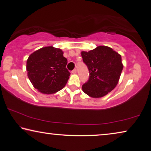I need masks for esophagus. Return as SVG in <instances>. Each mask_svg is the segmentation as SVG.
<instances>
[{
	"mask_svg": "<svg viewBox=\"0 0 151 151\" xmlns=\"http://www.w3.org/2000/svg\"><path fill=\"white\" fill-rule=\"evenodd\" d=\"M72 73H73V74L76 73V68H75V69H73V70H72Z\"/></svg>",
	"mask_w": 151,
	"mask_h": 151,
	"instance_id": "esophagus-1",
	"label": "esophagus"
}]
</instances>
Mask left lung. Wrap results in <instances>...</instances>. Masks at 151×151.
Listing matches in <instances>:
<instances>
[{"label": "left lung", "instance_id": "left-lung-1", "mask_svg": "<svg viewBox=\"0 0 151 151\" xmlns=\"http://www.w3.org/2000/svg\"><path fill=\"white\" fill-rule=\"evenodd\" d=\"M81 55L89 70L88 80L82 87L83 92L92 98L103 97L110 92L123 70L121 55L107 46L82 51Z\"/></svg>", "mask_w": 151, "mask_h": 151}]
</instances>
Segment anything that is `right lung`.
<instances>
[{"label":"right lung","instance_id":"obj_1","mask_svg":"<svg viewBox=\"0 0 151 151\" xmlns=\"http://www.w3.org/2000/svg\"><path fill=\"white\" fill-rule=\"evenodd\" d=\"M28 76L35 88L43 94H53L63 88L70 73L61 49L52 46L41 48L29 56Z\"/></svg>","mask_w":151,"mask_h":151}]
</instances>
